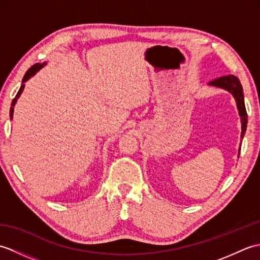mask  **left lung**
<instances>
[{"instance_id":"8db88e82","label":"left lung","mask_w":260,"mask_h":260,"mask_svg":"<svg viewBox=\"0 0 260 260\" xmlns=\"http://www.w3.org/2000/svg\"><path fill=\"white\" fill-rule=\"evenodd\" d=\"M210 85L212 86H217V87H221L227 89L233 93L236 102H237V106H238L239 109V114L241 117V139L245 135V132L247 128V123H248V117H247V110L245 106V99H244V90H242V86L240 84V80L238 79V77H236L235 75H227V76H222L219 77V78L213 79Z\"/></svg>"}]
</instances>
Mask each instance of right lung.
Masks as SVG:
<instances>
[{
	"label": "right lung",
	"instance_id": "obj_1",
	"mask_svg": "<svg viewBox=\"0 0 260 260\" xmlns=\"http://www.w3.org/2000/svg\"><path fill=\"white\" fill-rule=\"evenodd\" d=\"M43 64H40V63H36V64H33L32 67L26 71L25 73V75H24V77H23V79H22V82H24V81H26L27 79L30 78L31 76H33L35 75L37 71L40 69L41 67H42ZM23 88H24V84H22L21 85V87H20V89H19V91H18V93H16V96H15V98L13 99L12 101V104H11V108H10V116H11V118H12V116H13V110H14V105H15V102H16V99H18L19 97H20V95H21V92H22V90H23Z\"/></svg>",
	"mask_w": 260,
	"mask_h": 260
}]
</instances>
